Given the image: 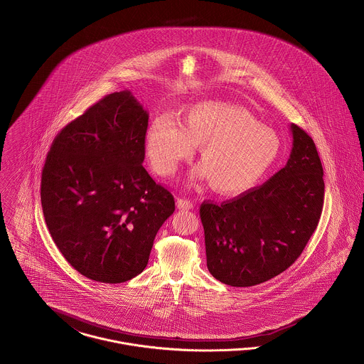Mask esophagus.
Instances as JSON below:
<instances>
[{
  "label": "esophagus",
  "mask_w": 364,
  "mask_h": 364,
  "mask_svg": "<svg viewBox=\"0 0 364 364\" xmlns=\"http://www.w3.org/2000/svg\"><path fill=\"white\" fill-rule=\"evenodd\" d=\"M176 207L179 208V210H193V207H194V204L191 203V200H188V198H176Z\"/></svg>",
  "instance_id": "34e87169"
}]
</instances>
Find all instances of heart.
Masks as SVG:
<instances>
[{"mask_svg":"<svg viewBox=\"0 0 364 364\" xmlns=\"http://www.w3.org/2000/svg\"><path fill=\"white\" fill-rule=\"evenodd\" d=\"M201 146L197 178L210 179L213 191L237 196L250 191L277 163L281 141L277 133L248 111L220 101L194 104L179 124L168 117L154 119L145 133V151L154 171L175 173Z\"/></svg>","mask_w":364,"mask_h":364,"instance_id":"1","label":"heart"}]
</instances>
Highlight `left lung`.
I'll return each mask as SVG.
<instances>
[{
  "mask_svg": "<svg viewBox=\"0 0 364 364\" xmlns=\"http://www.w3.org/2000/svg\"><path fill=\"white\" fill-rule=\"evenodd\" d=\"M287 166L259 188L204 201L200 218L212 277L230 287L263 284L290 267L306 248L323 208V168L312 138L290 124Z\"/></svg>",
  "mask_w": 364,
  "mask_h": 364,
  "instance_id": "1",
  "label": "left lung"
}]
</instances>
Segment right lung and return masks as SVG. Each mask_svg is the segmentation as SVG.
Returning <instances> with one entry per match:
<instances>
[{
	"instance_id": "1",
	"label": "right lung",
	"mask_w": 364,
	"mask_h": 364,
	"mask_svg": "<svg viewBox=\"0 0 364 364\" xmlns=\"http://www.w3.org/2000/svg\"><path fill=\"white\" fill-rule=\"evenodd\" d=\"M148 119L132 92L108 95L68 123L46 156V226L65 260L97 282L141 274L175 210L173 194L142 166Z\"/></svg>"
}]
</instances>
